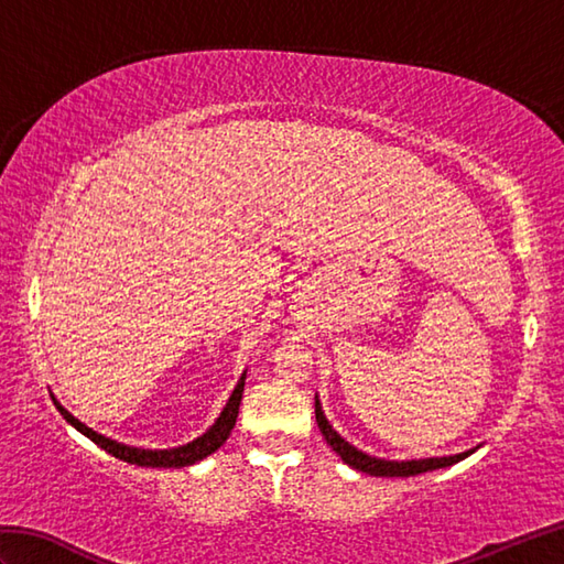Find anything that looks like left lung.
Returning a JSON list of instances; mask_svg holds the SVG:
<instances>
[{
  "instance_id": "obj_1",
  "label": "left lung",
  "mask_w": 564,
  "mask_h": 564,
  "mask_svg": "<svg viewBox=\"0 0 564 564\" xmlns=\"http://www.w3.org/2000/svg\"><path fill=\"white\" fill-rule=\"evenodd\" d=\"M315 419H317V426L322 431V436L332 446V451L339 455V458L351 465L354 470L358 473H366V475H373V477H412V475H422L429 470H438V467H448L453 463H458L467 455L475 453V448L465 451V453H455V455H443V458H422V460H386V458H373V455H368L364 451H358L356 446H351L349 441H344L337 431L332 429V424L327 422L325 412H322V404L315 394Z\"/></svg>"
}]
</instances>
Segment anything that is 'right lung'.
Returning <instances> with one entry per match:
<instances>
[{
    "label": "right lung",
    "instance_id": "1",
    "mask_svg": "<svg viewBox=\"0 0 564 564\" xmlns=\"http://www.w3.org/2000/svg\"><path fill=\"white\" fill-rule=\"evenodd\" d=\"M245 378L247 373H242V378L237 380V386L230 394V400H227L225 410L220 412V416L215 419V424L206 431V434L198 436L196 441L186 443V446H178V448H166V451H145V448H133V446H126V443H118L113 438H106L97 431L89 429L87 424H82L79 419L72 416L63 404L55 402V406L67 419V424L75 426L79 434H84L87 438H91L97 443L99 448H104L106 453H111L113 458L130 463V465H140V467H186V465H194L203 458H208L210 453L218 451L223 443L230 436V431L237 422V412H239V402H242V392H245Z\"/></svg>",
    "mask_w": 564,
    "mask_h": 564
}]
</instances>
